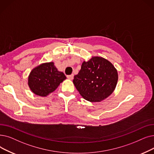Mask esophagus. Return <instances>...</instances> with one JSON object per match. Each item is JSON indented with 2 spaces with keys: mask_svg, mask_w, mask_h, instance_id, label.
Wrapping results in <instances>:
<instances>
[{
  "mask_svg": "<svg viewBox=\"0 0 154 154\" xmlns=\"http://www.w3.org/2000/svg\"><path fill=\"white\" fill-rule=\"evenodd\" d=\"M67 78L70 80H72L73 79V75L72 74V75H67Z\"/></svg>",
  "mask_w": 154,
  "mask_h": 154,
  "instance_id": "obj_1",
  "label": "esophagus"
}]
</instances>
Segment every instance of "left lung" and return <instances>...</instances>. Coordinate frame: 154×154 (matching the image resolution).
I'll use <instances>...</instances> for the list:
<instances>
[{
	"label": "left lung",
	"instance_id": "obj_1",
	"mask_svg": "<svg viewBox=\"0 0 154 154\" xmlns=\"http://www.w3.org/2000/svg\"><path fill=\"white\" fill-rule=\"evenodd\" d=\"M118 80V71L111 62L103 57L93 56L89 61L83 62L73 83L83 98L97 103L114 92Z\"/></svg>",
	"mask_w": 154,
	"mask_h": 154
}]
</instances>
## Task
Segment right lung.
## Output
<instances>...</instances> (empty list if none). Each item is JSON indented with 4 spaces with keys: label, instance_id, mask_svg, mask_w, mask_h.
<instances>
[{
    "label": "right lung",
    "instance_id": "1",
    "mask_svg": "<svg viewBox=\"0 0 154 154\" xmlns=\"http://www.w3.org/2000/svg\"><path fill=\"white\" fill-rule=\"evenodd\" d=\"M66 79L63 72L58 71L53 62L43 63L30 72L28 84L35 94L46 97L54 92Z\"/></svg>",
    "mask_w": 154,
    "mask_h": 154
}]
</instances>
